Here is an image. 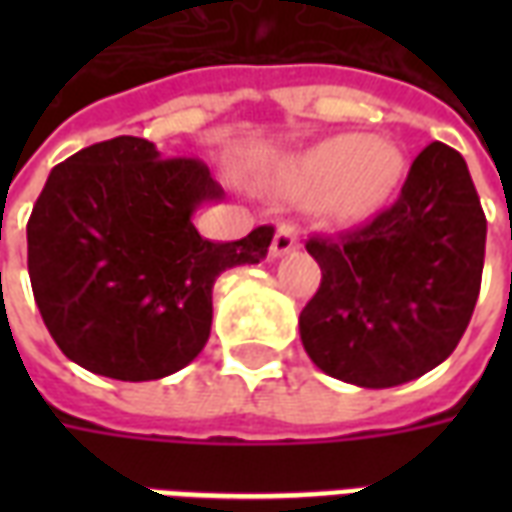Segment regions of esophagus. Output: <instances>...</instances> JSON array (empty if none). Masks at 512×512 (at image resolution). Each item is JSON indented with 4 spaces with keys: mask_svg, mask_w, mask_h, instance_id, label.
<instances>
[{
    "mask_svg": "<svg viewBox=\"0 0 512 512\" xmlns=\"http://www.w3.org/2000/svg\"><path fill=\"white\" fill-rule=\"evenodd\" d=\"M296 246H299V233H296V227L282 224V227L277 230V235H274V241H271V255L285 257L290 255Z\"/></svg>",
    "mask_w": 512,
    "mask_h": 512,
    "instance_id": "esophagus-1",
    "label": "esophagus"
}]
</instances>
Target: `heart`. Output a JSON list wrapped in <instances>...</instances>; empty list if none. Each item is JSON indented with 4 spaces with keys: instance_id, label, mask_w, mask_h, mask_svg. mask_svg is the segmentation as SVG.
<instances>
[{
    "instance_id": "obj_1",
    "label": "heart",
    "mask_w": 512,
    "mask_h": 512,
    "mask_svg": "<svg viewBox=\"0 0 512 512\" xmlns=\"http://www.w3.org/2000/svg\"><path fill=\"white\" fill-rule=\"evenodd\" d=\"M406 172L400 147L362 134H337L293 161L299 186H323V211L334 219H362L392 200Z\"/></svg>"
}]
</instances>
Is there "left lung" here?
I'll use <instances>...</instances> for the list:
<instances>
[{
	"label": "left lung",
	"mask_w": 512,
	"mask_h": 512,
	"mask_svg": "<svg viewBox=\"0 0 512 512\" xmlns=\"http://www.w3.org/2000/svg\"><path fill=\"white\" fill-rule=\"evenodd\" d=\"M321 288L301 310L304 351L326 376L365 389L425 376L472 321L485 213L458 150L433 142L392 208L354 233L310 238Z\"/></svg>",
	"instance_id": "8db88e82"
}]
</instances>
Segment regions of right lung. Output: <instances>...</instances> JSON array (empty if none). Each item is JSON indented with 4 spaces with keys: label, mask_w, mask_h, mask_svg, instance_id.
<instances>
[{
    "label": "right lung",
    "mask_w": 512,
    "mask_h": 512,
    "mask_svg": "<svg viewBox=\"0 0 512 512\" xmlns=\"http://www.w3.org/2000/svg\"><path fill=\"white\" fill-rule=\"evenodd\" d=\"M222 186L194 158L139 136L90 145L51 169L27 224L32 293L60 351L90 373L158 381L197 359L213 282L266 260L274 227L205 241L194 227Z\"/></svg>",
    "instance_id": "add662e5"
}]
</instances>
